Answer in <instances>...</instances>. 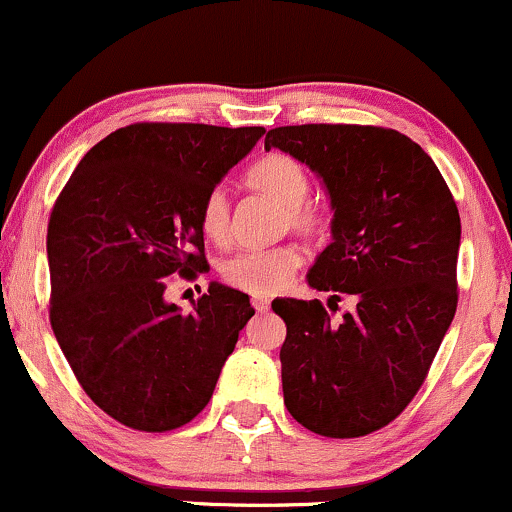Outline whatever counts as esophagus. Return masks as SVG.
Here are the masks:
<instances>
[{
    "label": "esophagus",
    "mask_w": 512,
    "mask_h": 512,
    "mask_svg": "<svg viewBox=\"0 0 512 512\" xmlns=\"http://www.w3.org/2000/svg\"><path fill=\"white\" fill-rule=\"evenodd\" d=\"M269 305H272V303H269L267 296H255V298H252V308H255L257 313H264V310H269Z\"/></svg>",
    "instance_id": "1"
}]
</instances>
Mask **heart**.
Masks as SVG:
<instances>
[{
	"mask_svg": "<svg viewBox=\"0 0 512 512\" xmlns=\"http://www.w3.org/2000/svg\"><path fill=\"white\" fill-rule=\"evenodd\" d=\"M250 190L272 197L284 207V226L308 240H320L330 233L332 216L320 202L308 199L310 178L301 161L289 154H267L245 170ZM199 226L211 243L223 245L231 236V199L226 190L214 187L199 207ZM303 264V252L296 245H274L262 250H240L221 262V276L238 291L269 296L284 289Z\"/></svg>",
	"mask_w": 512,
	"mask_h": 512,
	"instance_id": "1",
	"label": "heart"
}]
</instances>
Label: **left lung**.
<instances>
[{
    "label": "left lung",
    "instance_id": "obj_1",
    "mask_svg": "<svg viewBox=\"0 0 512 512\" xmlns=\"http://www.w3.org/2000/svg\"><path fill=\"white\" fill-rule=\"evenodd\" d=\"M286 151L325 180L334 240L308 274L317 291L357 298L334 321L322 301L276 298L284 404L325 438H361L395 421L424 385L457 310L460 211L433 158L397 129L274 127Z\"/></svg>",
    "mask_w": 512,
    "mask_h": 512
}]
</instances>
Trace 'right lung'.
I'll use <instances>...</instances> for the list:
<instances>
[{"mask_svg":"<svg viewBox=\"0 0 512 512\" xmlns=\"http://www.w3.org/2000/svg\"><path fill=\"white\" fill-rule=\"evenodd\" d=\"M262 134L134 122L93 146L55 199L50 325L79 385L117 424L146 433L190 424L255 315L245 293L221 284L190 313L163 293L204 272L202 199Z\"/></svg>","mask_w":512,"mask_h":512,"instance_id":"1","label":"right lung"}]
</instances>
